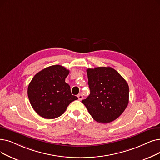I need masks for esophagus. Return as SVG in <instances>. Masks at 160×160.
I'll use <instances>...</instances> for the list:
<instances>
[{"label": "esophagus", "instance_id": "esophagus-1", "mask_svg": "<svg viewBox=\"0 0 160 160\" xmlns=\"http://www.w3.org/2000/svg\"><path fill=\"white\" fill-rule=\"evenodd\" d=\"M78 98L80 101H81V100L83 99V98H84V97H83V95L81 93H80V94L78 95Z\"/></svg>", "mask_w": 160, "mask_h": 160}]
</instances>
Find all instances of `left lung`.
I'll return each mask as SVG.
<instances>
[{
  "mask_svg": "<svg viewBox=\"0 0 160 160\" xmlns=\"http://www.w3.org/2000/svg\"><path fill=\"white\" fill-rule=\"evenodd\" d=\"M90 94L82 102L97 122L117 119L129 102V86L115 69L100 67L87 70Z\"/></svg>",
  "mask_w": 160,
  "mask_h": 160,
  "instance_id": "1",
  "label": "left lung"
}]
</instances>
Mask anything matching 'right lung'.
<instances>
[{"instance_id":"1","label":"right lung","mask_w":160,"mask_h":160,"mask_svg":"<svg viewBox=\"0 0 160 160\" xmlns=\"http://www.w3.org/2000/svg\"><path fill=\"white\" fill-rule=\"evenodd\" d=\"M68 74L66 68L56 65L34 75L27 94L32 107L39 116L46 119L56 118L64 113L69 104L78 99L65 82Z\"/></svg>"}]
</instances>
